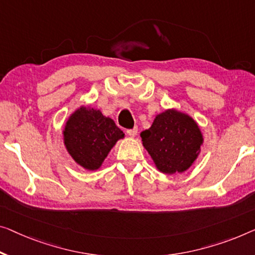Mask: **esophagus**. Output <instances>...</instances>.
<instances>
[{"label": "esophagus", "mask_w": 255, "mask_h": 255, "mask_svg": "<svg viewBox=\"0 0 255 255\" xmlns=\"http://www.w3.org/2000/svg\"><path fill=\"white\" fill-rule=\"evenodd\" d=\"M127 134L130 136V137H135L136 134H137V128H132V129H128Z\"/></svg>", "instance_id": "obj_1"}]
</instances>
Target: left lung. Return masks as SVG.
<instances>
[{
    "label": "left lung",
    "instance_id": "obj_1",
    "mask_svg": "<svg viewBox=\"0 0 255 255\" xmlns=\"http://www.w3.org/2000/svg\"><path fill=\"white\" fill-rule=\"evenodd\" d=\"M140 137L155 167L164 174L189 169L204 142L196 121L174 109L155 117L152 126L140 132Z\"/></svg>",
    "mask_w": 255,
    "mask_h": 255
}]
</instances>
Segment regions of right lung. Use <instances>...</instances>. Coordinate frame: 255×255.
Masks as SVG:
<instances>
[{
  "label": "right lung",
  "mask_w": 255,
  "mask_h": 255,
  "mask_svg": "<svg viewBox=\"0 0 255 255\" xmlns=\"http://www.w3.org/2000/svg\"><path fill=\"white\" fill-rule=\"evenodd\" d=\"M64 144L74 161L85 169L96 170L125 134L111 118L100 110L81 108L74 111L63 130Z\"/></svg>",
  "instance_id": "add662e5"
}]
</instances>
